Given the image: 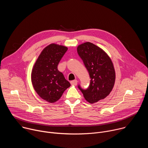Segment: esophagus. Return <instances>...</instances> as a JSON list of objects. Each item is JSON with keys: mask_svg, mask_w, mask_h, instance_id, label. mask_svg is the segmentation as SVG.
<instances>
[{"mask_svg": "<svg viewBox=\"0 0 148 148\" xmlns=\"http://www.w3.org/2000/svg\"><path fill=\"white\" fill-rule=\"evenodd\" d=\"M70 83H71V85H73V86H77V79H75V80L71 81L70 82Z\"/></svg>", "mask_w": 148, "mask_h": 148, "instance_id": "1", "label": "esophagus"}]
</instances>
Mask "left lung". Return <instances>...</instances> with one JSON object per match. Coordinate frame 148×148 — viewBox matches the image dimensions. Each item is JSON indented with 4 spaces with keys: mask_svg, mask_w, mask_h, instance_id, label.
Here are the masks:
<instances>
[{
    "mask_svg": "<svg viewBox=\"0 0 148 148\" xmlns=\"http://www.w3.org/2000/svg\"><path fill=\"white\" fill-rule=\"evenodd\" d=\"M77 52L88 70L91 78L89 87L78 88L84 97L91 103L107 97L111 92L115 81L113 63L102 49L90 42L79 45Z\"/></svg>",
    "mask_w": 148,
    "mask_h": 148,
    "instance_id": "1",
    "label": "left lung"
}]
</instances>
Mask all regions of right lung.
Here are the masks:
<instances>
[{"label": "right lung", "instance_id": "add662e5", "mask_svg": "<svg viewBox=\"0 0 148 148\" xmlns=\"http://www.w3.org/2000/svg\"><path fill=\"white\" fill-rule=\"evenodd\" d=\"M67 47L51 44L45 47L37 59L32 71V82L37 94L44 100L53 103L58 101L70 83L58 70Z\"/></svg>", "mask_w": 148, "mask_h": 148}]
</instances>
